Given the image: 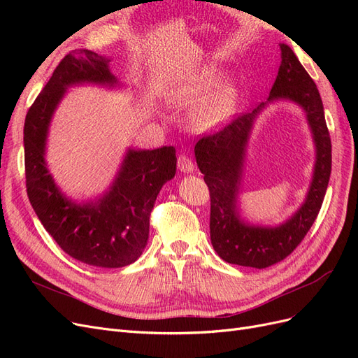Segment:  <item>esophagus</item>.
I'll use <instances>...</instances> for the list:
<instances>
[{"label":"esophagus","instance_id":"1","mask_svg":"<svg viewBox=\"0 0 358 358\" xmlns=\"http://www.w3.org/2000/svg\"><path fill=\"white\" fill-rule=\"evenodd\" d=\"M178 169L183 173H191L194 170V164H192V159L185 155V154H180L178 157Z\"/></svg>","mask_w":358,"mask_h":358}]
</instances>
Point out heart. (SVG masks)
Returning a JSON list of instances; mask_svg holds the SVG:
<instances>
[{
  "instance_id": "heart-1",
  "label": "heart",
  "mask_w": 358,
  "mask_h": 358,
  "mask_svg": "<svg viewBox=\"0 0 358 358\" xmlns=\"http://www.w3.org/2000/svg\"><path fill=\"white\" fill-rule=\"evenodd\" d=\"M216 83V73L204 70L189 76L171 90V101L176 106L194 107L201 104L192 117L194 127L201 131L229 122L239 103V90L236 85L229 83L213 92Z\"/></svg>"
}]
</instances>
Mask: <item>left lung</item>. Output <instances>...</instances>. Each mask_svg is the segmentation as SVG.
Here are the masks:
<instances>
[{"label": "left lung", "instance_id": "1", "mask_svg": "<svg viewBox=\"0 0 358 358\" xmlns=\"http://www.w3.org/2000/svg\"><path fill=\"white\" fill-rule=\"evenodd\" d=\"M287 99L306 112L317 146V164L305 204L285 224L275 229L245 225L236 212L245 146L254 116H236L218 131L204 134L196 143V159L210 192V239L224 262L245 267L266 268L285 259L305 239L315 222L326 196L331 173V140L315 82L301 66L294 52L280 45V66L270 91V100Z\"/></svg>", "mask_w": 358, "mask_h": 358}]
</instances>
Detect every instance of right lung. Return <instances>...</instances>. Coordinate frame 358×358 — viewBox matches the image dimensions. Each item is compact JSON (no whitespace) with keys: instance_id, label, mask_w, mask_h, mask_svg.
Returning <instances> with one entry per match:
<instances>
[{"instance_id":"right-lung-1","label":"right lung","mask_w":358,"mask_h":358,"mask_svg":"<svg viewBox=\"0 0 358 358\" xmlns=\"http://www.w3.org/2000/svg\"><path fill=\"white\" fill-rule=\"evenodd\" d=\"M116 83L109 59L88 49L64 57L25 117V183L28 199L46 231L64 252L103 268L134 263L149 237V218L162 185L176 173L173 146L128 150L112 189L96 203L62 197L45 162L50 117L66 88L76 83Z\"/></svg>"}]
</instances>
